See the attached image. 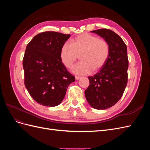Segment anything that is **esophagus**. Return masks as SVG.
I'll list each match as a JSON object with an SVG mask.
<instances>
[{"label":"esophagus","mask_w":150,"mask_h":150,"mask_svg":"<svg viewBox=\"0 0 150 150\" xmlns=\"http://www.w3.org/2000/svg\"><path fill=\"white\" fill-rule=\"evenodd\" d=\"M75 78H76V80H79L81 78V77L80 76H76Z\"/></svg>","instance_id":"1"}]
</instances>
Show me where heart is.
Returning a JSON list of instances; mask_svg holds the SVG:
<instances>
[{
    "mask_svg": "<svg viewBox=\"0 0 150 150\" xmlns=\"http://www.w3.org/2000/svg\"><path fill=\"white\" fill-rule=\"evenodd\" d=\"M81 54L82 60L72 68L74 74L84 75L98 71L104 66L110 56V47L105 40L87 33L76 36L71 45L65 42L60 50L61 60L66 67L70 68Z\"/></svg>",
    "mask_w": 150,
    "mask_h": 150,
    "instance_id": "obj_1",
    "label": "heart"
}]
</instances>
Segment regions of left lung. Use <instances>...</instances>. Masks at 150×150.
<instances>
[{
    "mask_svg": "<svg viewBox=\"0 0 150 150\" xmlns=\"http://www.w3.org/2000/svg\"><path fill=\"white\" fill-rule=\"evenodd\" d=\"M91 32L108 43L110 56L105 65L98 73L88 77L90 84L85 90V96L92 108L106 110L120 100L127 85V47L120 36L110 29H101Z\"/></svg>",
    "mask_w": 150,
    "mask_h": 150,
    "instance_id": "obj_1",
    "label": "left lung"
}]
</instances>
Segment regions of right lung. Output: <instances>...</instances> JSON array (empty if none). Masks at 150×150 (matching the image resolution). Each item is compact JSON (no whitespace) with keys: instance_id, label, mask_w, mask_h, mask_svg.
<instances>
[{"instance_id":"right-lung-1","label":"right lung","mask_w":150,"mask_h":150,"mask_svg":"<svg viewBox=\"0 0 150 150\" xmlns=\"http://www.w3.org/2000/svg\"><path fill=\"white\" fill-rule=\"evenodd\" d=\"M70 35L44 32L34 36L26 47L23 59L25 86L31 97L42 106L59 105L68 86L75 81L60 58L61 48Z\"/></svg>"}]
</instances>
